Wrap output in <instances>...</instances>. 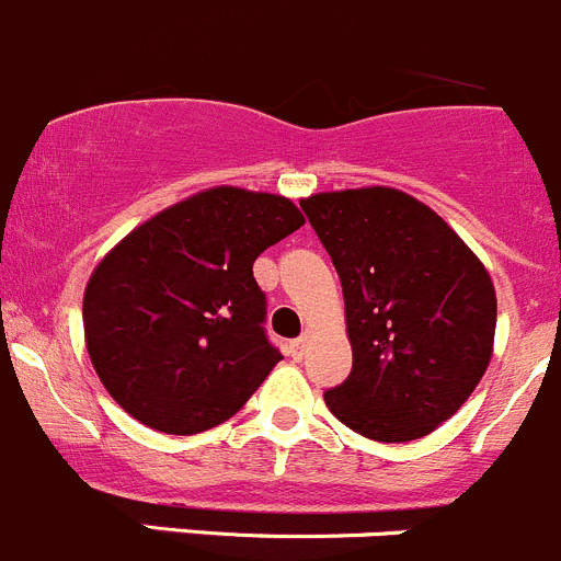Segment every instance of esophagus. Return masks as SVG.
Here are the masks:
<instances>
[{
	"label": "esophagus",
	"instance_id": "esophagus-1",
	"mask_svg": "<svg viewBox=\"0 0 561 561\" xmlns=\"http://www.w3.org/2000/svg\"><path fill=\"white\" fill-rule=\"evenodd\" d=\"M307 344H309V336H298L296 342H290V347H287V350H290L293 358L301 360L304 355H307Z\"/></svg>",
	"mask_w": 561,
	"mask_h": 561
}]
</instances>
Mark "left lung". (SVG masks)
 <instances>
[{"label":"left lung","mask_w":561,"mask_h":561,"mask_svg":"<svg viewBox=\"0 0 561 561\" xmlns=\"http://www.w3.org/2000/svg\"><path fill=\"white\" fill-rule=\"evenodd\" d=\"M301 208L342 279L353 347L328 410L377 443L426 437L489 369L491 274L437 211L393 186L317 192Z\"/></svg>","instance_id":"left-lung-1"}]
</instances>
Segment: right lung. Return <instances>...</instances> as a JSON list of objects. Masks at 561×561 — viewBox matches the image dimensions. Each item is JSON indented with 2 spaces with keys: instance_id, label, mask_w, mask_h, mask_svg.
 I'll return each mask as SVG.
<instances>
[{
  "instance_id": "obj_1",
  "label": "right lung",
  "mask_w": 561,
  "mask_h": 561,
  "mask_svg": "<svg viewBox=\"0 0 561 561\" xmlns=\"http://www.w3.org/2000/svg\"><path fill=\"white\" fill-rule=\"evenodd\" d=\"M301 225L290 197L211 186L129 230L83 293L89 358L113 401L165 434L233 417L282 360L252 263Z\"/></svg>"
}]
</instances>
